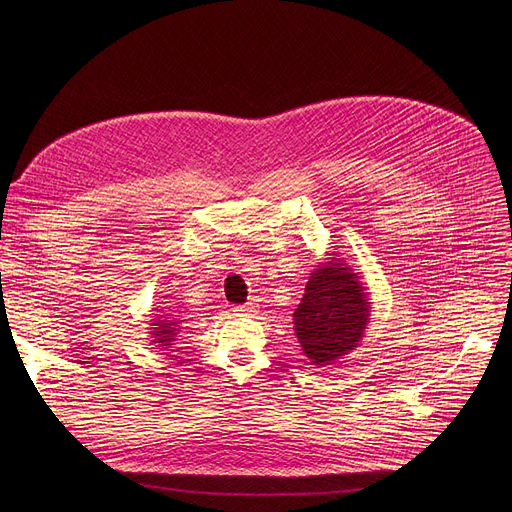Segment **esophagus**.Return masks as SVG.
<instances>
[{"mask_svg":"<svg viewBox=\"0 0 512 512\" xmlns=\"http://www.w3.org/2000/svg\"><path fill=\"white\" fill-rule=\"evenodd\" d=\"M235 312H237V314H241V316H255V314L259 312V306H257V304H253V302H249V304L237 306V308H235Z\"/></svg>","mask_w":512,"mask_h":512,"instance_id":"esophagus-1","label":"esophagus"}]
</instances>
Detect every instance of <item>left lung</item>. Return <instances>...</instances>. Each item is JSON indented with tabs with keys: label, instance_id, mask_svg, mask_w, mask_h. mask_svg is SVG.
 <instances>
[{
	"label": "left lung",
	"instance_id": "8db88e82",
	"mask_svg": "<svg viewBox=\"0 0 512 512\" xmlns=\"http://www.w3.org/2000/svg\"><path fill=\"white\" fill-rule=\"evenodd\" d=\"M371 320V302L360 275L330 257L310 273L294 312V330L314 367H330L352 352Z\"/></svg>",
	"mask_w": 512,
	"mask_h": 512
}]
</instances>
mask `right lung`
I'll return each mask as SVG.
<instances>
[{
	"mask_svg": "<svg viewBox=\"0 0 512 512\" xmlns=\"http://www.w3.org/2000/svg\"><path fill=\"white\" fill-rule=\"evenodd\" d=\"M160 314H164V312L160 310ZM168 318H170V314H164V316L156 314V318L150 322L152 342L156 346H162V350L170 348V344L176 340V336L180 332V322H182V320L176 322V320H168Z\"/></svg>",
	"mask_w": 512,
	"mask_h": 512,
	"instance_id": "1",
	"label": "right lung"
}]
</instances>
